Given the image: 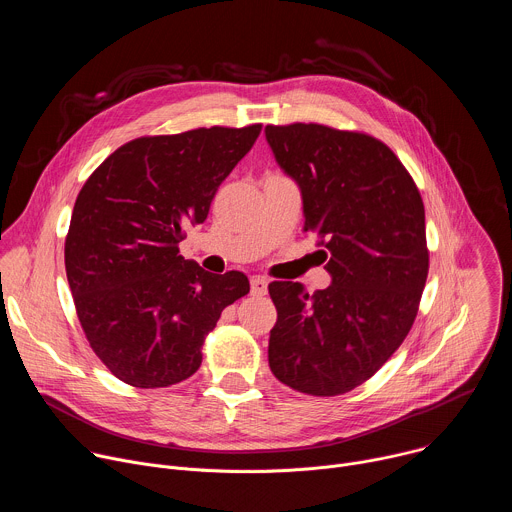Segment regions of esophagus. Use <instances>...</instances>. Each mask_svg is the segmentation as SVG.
Here are the masks:
<instances>
[{"instance_id":"obj_1","label":"esophagus","mask_w":512,"mask_h":512,"mask_svg":"<svg viewBox=\"0 0 512 512\" xmlns=\"http://www.w3.org/2000/svg\"><path fill=\"white\" fill-rule=\"evenodd\" d=\"M251 294L253 296H265L267 294V279L261 275L251 277Z\"/></svg>"}]
</instances>
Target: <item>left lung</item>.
<instances>
[{"label": "left lung", "instance_id": "left-lung-1", "mask_svg": "<svg viewBox=\"0 0 512 512\" xmlns=\"http://www.w3.org/2000/svg\"><path fill=\"white\" fill-rule=\"evenodd\" d=\"M279 168L296 180L304 231L332 283L310 296L273 281L269 369L287 387L334 397L369 381L409 334L429 253L421 194L387 145L318 123L267 125Z\"/></svg>", "mask_w": 512, "mask_h": 512}]
</instances>
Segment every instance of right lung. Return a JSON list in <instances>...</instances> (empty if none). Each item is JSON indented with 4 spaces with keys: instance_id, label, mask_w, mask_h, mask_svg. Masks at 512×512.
I'll use <instances>...</instances> for the list:
<instances>
[{
    "instance_id": "right-lung-1",
    "label": "right lung",
    "mask_w": 512,
    "mask_h": 512,
    "mask_svg": "<svg viewBox=\"0 0 512 512\" xmlns=\"http://www.w3.org/2000/svg\"><path fill=\"white\" fill-rule=\"evenodd\" d=\"M261 125L137 137L85 182L64 243L66 277L85 336L105 367L139 389L176 385L202 362L223 310L249 294L241 271L214 275L180 255L221 182Z\"/></svg>"
}]
</instances>
